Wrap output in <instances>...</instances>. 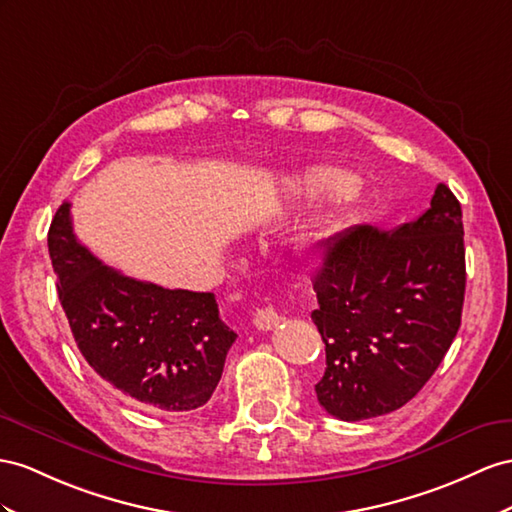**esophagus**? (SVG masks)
<instances>
[{
	"label": "esophagus",
	"mask_w": 512,
	"mask_h": 512,
	"mask_svg": "<svg viewBox=\"0 0 512 512\" xmlns=\"http://www.w3.org/2000/svg\"><path fill=\"white\" fill-rule=\"evenodd\" d=\"M281 322V316L277 313V309L274 307H264V309H257L255 311V318H253V324L257 326L259 331H270L274 329Z\"/></svg>",
	"instance_id": "34e87169"
}]
</instances>
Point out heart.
Listing matches in <instances>:
<instances>
[{"label":"heart","mask_w":512,"mask_h":512,"mask_svg":"<svg viewBox=\"0 0 512 512\" xmlns=\"http://www.w3.org/2000/svg\"><path fill=\"white\" fill-rule=\"evenodd\" d=\"M348 183H350L348 175L331 166H307L281 179L283 192H287L290 196H303V199L346 190ZM331 229H333V214L322 209V212L313 216L300 242H303L305 248H316L329 238Z\"/></svg>","instance_id":"b5f03b06"}]
</instances>
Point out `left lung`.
Segmentation results:
<instances>
[{
    "mask_svg": "<svg viewBox=\"0 0 512 512\" xmlns=\"http://www.w3.org/2000/svg\"><path fill=\"white\" fill-rule=\"evenodd\" d=\"M311 311L326 346L324 411L359 422L400 409L435 374L461 326L463 212L439 183L430 207L393 231L350 227L324 242Z\"/></svg>",
    "mask_w": 512,
    "mask_h": 512,
    "instance_id": "left-lung-1",
    "label": "left lung"
}]
</instances>
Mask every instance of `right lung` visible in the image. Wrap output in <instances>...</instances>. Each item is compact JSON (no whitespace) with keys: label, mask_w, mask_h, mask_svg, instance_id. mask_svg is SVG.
Returning <instances> with one entry per match:
<instances>
[{"label":"right lung","mask_w":512,"mask_h":512,"mask_svg":"<svg viewBox=\"0 0 512 512\" xmlns=\"http://www.w3.org/2000/svg\"><path fill=\"white\" fill-rule=\"evenodd\" d=\"M58 298L75 344L103 381L149 411L203 406L235 335L212 292L166 290L125 277L88 251L62 203L47 235Z\"/></svg>","instance_id":"add662e5"}]
</instances>
